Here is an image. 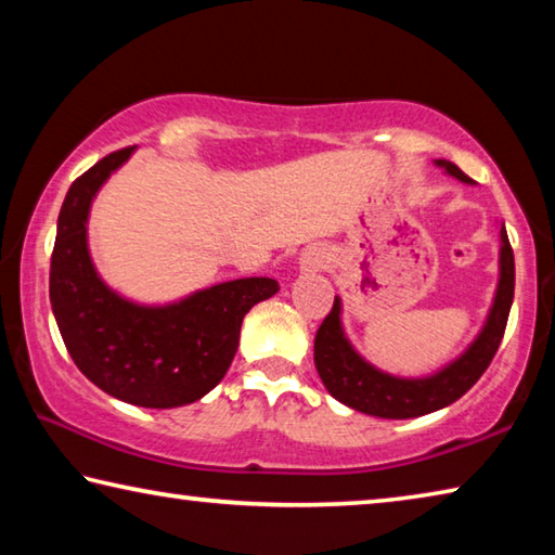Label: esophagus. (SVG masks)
Returning <instances> with one entry per match:
<instances>
[{"mask_svg": "<svg viewBox=\"0 0 555 555\" xmlns=\"http://www.w3.org/2000/svg\"><path fill=\"white\" fill-rule=\"evenodd\" d=\"M304 264L308 267V269H318V267H323L325 264V251H321V249H308V251H304Z\"/></svg>", "mask_w": 555, "mask_h": 555, "instance_id": "34e87169", "label": "esophagus"}]
</instances>
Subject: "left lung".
I'll list each match as a JSON object with an SVG mask.
<instances>
[{
    "mask_svg": "<svg viewBox=\"0 0 555 555\" xmlns=\"http://www.w3.org/2000/svg\"><path fill=\"white\" fill-rule=\"evenodd\" d=\"M436 166L446 168L457 181L473 183V178H467L453 162L438 158ZM500 284H496L494 304L485 327L455 362H450L448 367L430 374V377H391V374L379 372L370 362H364L345 337L340 323L343 306L340 298L335 296L333 311L325 315V321L315 333L313 352L315 370L321 374L325 389L337 401H343L345 406L379 418H416L424 416V413L446 409L463 397L482 377L485 370L490 367L494 352L500 350L506 318H509L514 300V251L504 224L500 230Z\"/></svg>",
    "mask_w": 555,
    "mask_h": 555,
    "instance_id": "1",
    "label": "left lung"
}]
</instances>
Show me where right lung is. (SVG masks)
Instances as JSON below:
<instances>
[{"label":"right lung","instance_id":"obj_1","mask_svg":"<svg viewBox=\"0 0 555 555\" xmlns=\"http://www.w3.org/2000/svg\"><path fill=\"white\" fill-rule=\"evenodd\" d=\"M134 149H119L75 178L51 255V308L86 377L119 401L173 409L203 399L230 370L244 315L279 291L274 279H234L168 306H139L100 279L88 249L92 198Z\"/></svg>","mask_w":555,"mask_h":555}]
</instances>
